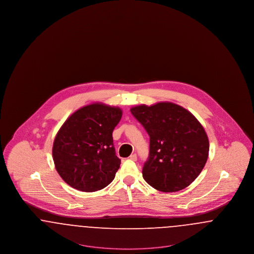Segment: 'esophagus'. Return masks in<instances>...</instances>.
<instances>
[{"instance_id":"1","label":"esophagus","mask_w":254,"mask_h":254,"mask_svg":"<svg viewBox=\"0 0 254 254\" xmlns=\"http://www.w3.org/2000/svg\"><path fill=\"white\" fill-rule=\"evenodd\" d=\"M129 159L132 160V161H136V160H137V155H136V154H131V155L129 156Z\"/></svg>"}]
</instances>
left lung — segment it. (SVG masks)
<instances>
[{
	"label": "left lung",
	"instance_id": "1",
	"mask_svg": "<svg viewBox=\"0 0 254 254\" xmlns=\"http://www.w3.org/2000/svg\"><path fill=\"white\" fill-rule=\"evenodd\" d=\"M130 111L149 135V156L142 171L145 181L163 192L189 187L208 157L203 126L189 110L169 102L141 105Z\"/></svg>",
	"mask_w": 254,
	"mask_h": 254
}]
</instances>
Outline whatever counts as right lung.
Wrapping results in <instances>:
<instances>
[{
    "instance_id": "1",
    "label": "right lung",
    "mask_w": 254,
    "mask_h": 254,
    "mask_svg": "<svg viewBox=\"0 0 254 254\" xmlns=\"http://www.w3.org/2000/svg\"><path fill=\"white\" fill-rule=\"evenodd\" d=\"M122 113L119 108L95 103L76 110L61 127L52 156L62 179L73 189L92 192L114 179L121 160L112 132Z\"/></svg>"
}]
</instances>
